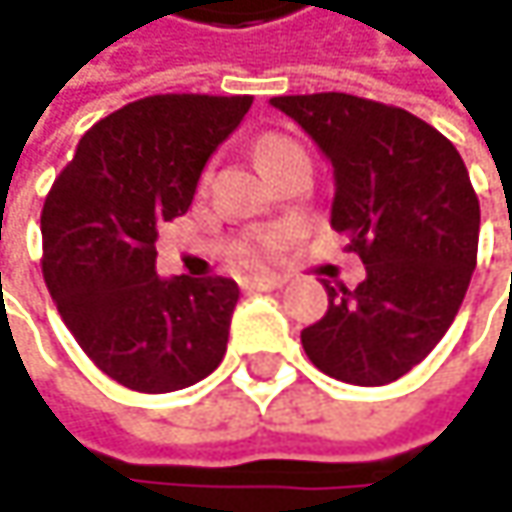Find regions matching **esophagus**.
<instances>
[{
    "instance_id": "34e87169",
    "label": "esophagus",
    "mask_w": 512,
    "mask_h": 512,
    "mask_svg": "<svg viewBox=\"0 0 512 512\" xmlns=\"http://www.w3.org/2000/svg\"><path fill=\"white\" fill-rule=\"evenodd\" d=\"M281 284H284L281 275H255V278H246V281H243V287H246L249 293H255V290H278Z\"/></svg>"
}]
</instances>
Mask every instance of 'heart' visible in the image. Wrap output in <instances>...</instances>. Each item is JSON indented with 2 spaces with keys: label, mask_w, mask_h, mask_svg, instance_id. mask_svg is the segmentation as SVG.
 <instances>
[{
  "label": "heart",
  "mask_w": 512,
  "mask_h": 512,
  "mask_svg": "<svg viewBox=\"0 0 512 512\" xmlns=\"http://www.w3.org/2000/svg\"><path fill=\"white\" fill-rule=\"evenodd\" d=\"M284 148H293V142H287V139H281V136H266L260 145H257V159L263 162V159H269V156H275L278 151H284ZM284 243V237L278 234V237H269L266 243H260V246H252V249H246L243 252V260H257V257L269 255V252H275L278 246Z\"/></svg>",
  "instance_id": "b5f03b06"
}]
</instances>
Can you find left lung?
<instances>
[{
	"mask_svg": "<svg viewBox=\"0 0 512 512\" xmlns=\"http://www.w3.org/2000/svg\"><path fill=\"white\" fill-rule=\"evenodd\" d=\"M335 168L332 228L367 269L332 287L302 329L314 367L350 385H388L430 356L460 311L480 204L457 148L406 109L341 91L272 97Z\"/></svg>",
	"mask_w": 512,
	"mask_h": 512,
	"instance_id": "obj_1",
	"label": "left lung"
}]
</instances>
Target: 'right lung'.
<instances>
[{
    "label": "right lung",
    "instance_id": "1",
    "mask_svg": "<svg viewBox=\"0 0 512 512\" xmlns=\"http://www.w3.org/2000/svg\"><path fill=\"white\" fill-rule=\"evenodd\" d=\"M249 106V94L127 103L79 139L44 201V281L58 314L85 356L133 391L189 388L225 358L237 281L159 278L156 237L189 210L207 159Z\"/></svg>",
    "mask_w": 512,
    "mask_h": 512
}]
</instances>
